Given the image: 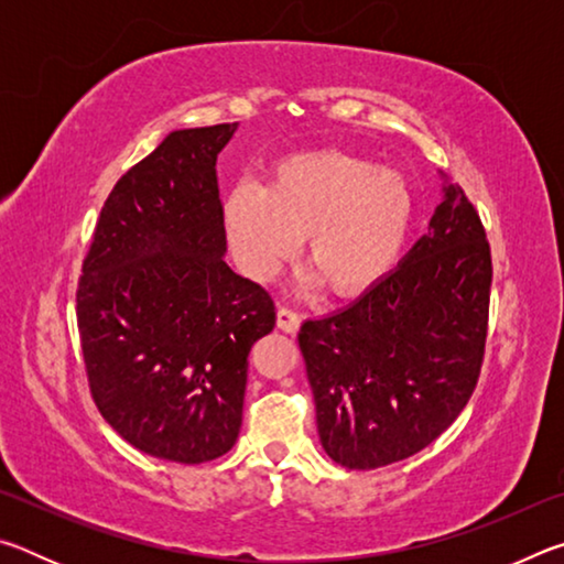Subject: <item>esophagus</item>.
<instances>
[{
    "label": "esophagus",
    "instance_id": "34e87169",
    "mask_svg": "<svg viewBox=\"0 0 564 564\" xmlns=\"http://www.w3.org/2000/svg\"><path fill=\"white\" fill-rule=\"evenodd\" d=\"M275 323H279V328L283 333H295L301 328V316L291 308H285V305H281L279 313H275Z\"/></svg>",
    "mask_w": 564,
    "mask_h": 564
}]
</instances>
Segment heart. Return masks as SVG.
Segmentation results:
<instances>
[{
	"label": "heart",
	"mask_w": 564,
	"mask_h": 564,
	"mask_svg": "<svg viewBox=\"0 0 564 564\" xmlns=\"http://www.w3.org/2000/svg\"><path fill=\"white\" fill-rule=\"evenodd\" d=\"M413 208L400 171L330 149L279 161L263 188L234 186L224 224L236 263L253 281H271L305 236L311 269L301 273V289L323 281L330 293L352 299L393 269Z\"/></svg>",
	"instance_id": "1"
}]
</instances>
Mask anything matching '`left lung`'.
<instances>
[{
  "label": "left lung",
  "instance_id": "1",
  "mask_svg": "<svg viewBox=\"0 0 564 564\" xmlns=\"http://www.w3.org/2000/svg\"><path fill=\"white\" fill-rule=\"evenodd\" d=\"M393 271L360 299L305 321L299 346L323 451L373 470L423 451L470 400L488 336L490 246L463 188Z\"/></svg>",
  "mask_w": 564,
  "mask_h": 564
}]
</instances>
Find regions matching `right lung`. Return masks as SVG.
<instances>
[{"label":"right lung","instance_id":"right-lung-1","mask_svg":"<svg viewBox=\"0 0 564 564\" xmlns=\"http://www.w3.org/2000/svg\"><path fill=\"white\" fill-rule=\"evenodd\" d=\"M236 123L176 129L101 208L76 321L94 403L137 451L198 465L238 441L265 289L226 263L216 159Z\"/></svg>","mask_w":564,"mask_h":564}]
</instances>
